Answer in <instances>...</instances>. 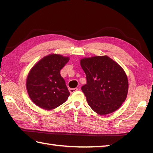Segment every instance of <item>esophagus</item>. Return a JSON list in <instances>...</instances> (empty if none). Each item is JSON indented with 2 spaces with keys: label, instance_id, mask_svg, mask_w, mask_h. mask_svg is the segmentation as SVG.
<instances>
[{
  "label": "esophagus",
  "instance_id": "1",
  "mask_svg": "<svg viewBox=\"0 0 153 153\" xmlns=\"http://www.w3.org/2000/svg\"><path fill=\"white\" fill-rule=\"evenodd\" d=\"M72 80V79H71ZM70 81H71V80H70ZM76 88V86H75V85H73V84H72V85H71V86H69V89H70V90H74L73 89V88ZM69 91H70V90H69Z\"/></svg>",
  "mask_w": 153,
  "mask_h": 153
}]
</instances>
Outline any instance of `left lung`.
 <instances>
[{
    "label": "left lung",
    "mask_w": 153,
    "mask_h": 153,
    "mask_svg": "<svg viewBox=\"0 0 153 153\" xmlns=\"http://www.w3.org/2000/svg\"><path fill=\"white\" fill-rule=\"evenodd\" d=\"M69 60V57L53 54L33 65L27 77L26 88L35 105L52 110L67 100L70 93L60 71Z\"/></svg>",
    "instance_id": "8db88e82"
}]
</instances>
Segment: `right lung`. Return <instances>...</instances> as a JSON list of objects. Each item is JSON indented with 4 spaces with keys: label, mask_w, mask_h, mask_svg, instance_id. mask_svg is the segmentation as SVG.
I'll return each instance as SVG.
<instances>
[{
    "label": "right lung",
    "mask_w": 153,
    "mask_h": 153,
    "mask_svg": "<svg viewBox=\"0 0 153 153\" xmlns=\"http://www.w3.org/2000/svg\"><path fill=\"white\" fill-rule=\"evenodd\" d=\"M80 64L87 80L82 90L92 109L99 115L117 110L128 92V80L123 69L107 56L84 58Z\"/></svg>",
    "instance_id": "right-lung-1"
}]
</instances>
